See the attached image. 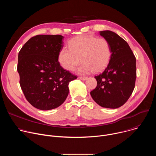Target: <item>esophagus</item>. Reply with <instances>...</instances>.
Masks as SVG:
<instances>
[{
	"instance_id": "34e87169",
	"label": "esophagus",
	"mask_w": 156,
	"mask_h": 156,
	"mask_svg": "<svg viewBox=\"0 0 156 156\" xmlns=\"http://www.w3.org/2000/svg\"><path fill=\"white\" fill-rule=\"evenodd\" d=\"M87 78V77H80V79L81 80H83V81L86 80Z\"/></svg>"
}]
</instances>
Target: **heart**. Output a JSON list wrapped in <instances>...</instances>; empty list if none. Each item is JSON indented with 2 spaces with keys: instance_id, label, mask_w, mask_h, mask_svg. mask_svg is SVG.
<instances>
[{
  "instance_id": "b5f03b06",
  "label": "heart",
  "mask_w": 156,
  "mask_h": 156,
  "mask_svg": "<svg viewBox=\"0 0 156 156\" xmlns=\"http://www.w3.org/2000/svg\"><path fill=\"white\" fill-rule=\"evenodd\" d=\"M69 49L62 48L58 55V62L62 67L68 71L73 70L80 63V73L91 72L99 73L107 66L110 57V44L104 38L91 36H76L69 42Z\"/></svg>"
}]
</instances>
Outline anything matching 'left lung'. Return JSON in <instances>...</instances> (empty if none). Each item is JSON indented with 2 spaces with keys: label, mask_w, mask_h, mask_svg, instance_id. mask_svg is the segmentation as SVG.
Here are the masks:
<instances>
[{
  "label": "left lung",
  "mask_w": 156,
  "mask_h": 156,
  "mask_svg": "<svg viewBox=\"0 0 156 156\" xmlns=\"http://www.w3.org/2000/svg\"><path fill=\"white\" fill-rule=\"evenodd\" d=\"M99 34L109 42L111 57L104 72L94 76L97 86L90 94L100 106L117 108L127 101L134 90L136 58L128 44L115 33L106 30Z\"/></svg>",
  "instance_id": "obj_1"
}]
</instances>
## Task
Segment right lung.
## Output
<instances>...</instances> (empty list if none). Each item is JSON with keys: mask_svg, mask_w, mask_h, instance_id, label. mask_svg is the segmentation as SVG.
<instances>
[{"mask_svg": "<svg viewBox=\"0 0 156 156\" xmlns=\"http://www.w3.org/2000/svg\"><path fill=\"white\" fill-rule=\"evenodd\" d=\"M63 38L61 35H37L19 52L20 86L27 101L37 109L48 110L61 105L68 96L69 83L77 78L58 62Z\"/></svg>", "mask_w": 156, "mask_h": 156, "instance_id": "obj_1", "label": "right lung"}]
</instances>
